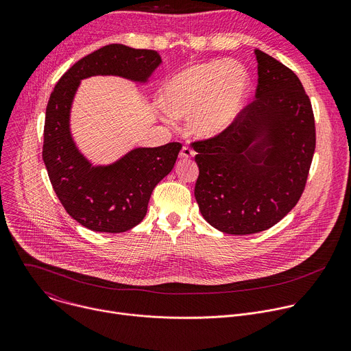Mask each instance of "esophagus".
<instances>
[{
    "mask_svg": "<svg viewBox=\"0 0 351 351\" xmlns=\"http://www.w3.org/2000/svg\"><path fill=\"white\" fill-rule=\"evenodd\" d=\"M193 156H194V149H193L191 147L184 145V147L182 148V152H180V157H182V158H190V157H193Z\"/></svg>",
    "mask_w": 351,
    "mask_h": 351,
    "instance_id": "34e87169",
    "label": "esophagus"
}]
</instances>
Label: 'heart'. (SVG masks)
Listing matches in <instances>:
<instances>
[{"label": "heart", "mask_w": 351, "mask_h": 351, "mask_svg": "<svg viewBox=\"0 0 351 351\" xmlns=\"http://www.w3.org/2000/svg\"><path fill=\"white\" fill-rule=\"evenodd\" d=\"M250 73L240 62L195 64L175 75L164 87L162 103L176 118L193 121L202 136H214L237 117L250 90Z\"/></svg>", "instance_id": "1"}]
</instances>
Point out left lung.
Returning a JSON list of instances; mask_svg holds the SVG:
<instances>
[{
	"label": "left lung",
	"instance_id": "left-lung-1",
	"mask_svg": "<svg viewBox=\"0 0 351 351\" xmlns=\"http://www.w3.org/2000/svg\"><path fill=\"white\" fill-rule=\"evenodd\" d=\"M256 98L221 133L191 145L199 213L228 234H253L286 217L302 197L315 152V121L297 75L256 49Z\"/></svg>",
	"mask_w": 351,
	"mask_h": 351
}]
</instances>
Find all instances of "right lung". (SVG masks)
Returning a JSON list of instances; mask_svg holds the SVG:
<instances>
[{
    "label": "right lung",
    "instance_id": "add662e5",
    "mask_svg": "<svg viewBox=\"0 0 351 351\" xmlns=\"http://www.w3.org/2000/svg\"><path fill=\"white\" fill-rule=\"evenodd\" d=\"M160 64L161 57L154 49L110 44L71 66L49 95L43 161L66 213L90 230L121 233L138 225L147 214L154 187L172 171L182 144L134 148L115 164L93 167L71 136L73 95L82 79L95 75L145 83Z\"/></svg>",
    "mask_w": 351,
    "mask_h": 351
}]
</instances>
